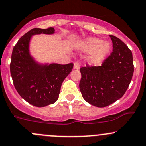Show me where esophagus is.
Instances as JSON below:
<instances>
[{"mask_svg": "<svg viewBox=\"0 0 146 146\" xmlns=\"http://www.w3.org/2000/svg\"><path fill=\"white\" fill-rule=\"evenodd\" d=\"M80 68V64L78 62H75L74 63V65H73V68L74 69H79Z\"/></svg>", "mask_w": 146, "mask_h": 146, "instance_id": "1", "label": "esophagus"}]
</instances>
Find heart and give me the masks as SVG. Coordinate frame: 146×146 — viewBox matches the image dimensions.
Masks as SVG:
<instances>
[{
	"label": "heart",
	"instance_id": "1",
	"mask_svg": "<svg viewBox=\"0 0 146 146\" xmlns=\"http://www.w3.org/2000/svg\"><path fill=\"white\" fill-rule=\"evenodd\" d=\"M85 49L87 51L94 50L90 60L94 64H98L110 52V45L108 42H102L99 38H90L85 41Z\"/></svg>",
	"mask_w": 146,
	"mask_h": 146
}]
</instances>
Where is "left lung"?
Returning <instances> with one entry per match:
<instances>
[{
	"instance_id": "obj_1",
	"label": "left lung",
	"mask_w": 146,
	"mask_h": 146,
	"mask_svg": "<svg viewBox=\"0 0 146 146\" xmlns=\"http://www.w3.org/2000/svg\"><path fill=\"white\" fill-rule=\"evenodd\" d=\"M113 52L101 66H86L81 73L79 87L83 99L96 107H106L120 99L127 91L134 73L133 56L129 47L110 35Z\"/></svg>"
}]
</instances>
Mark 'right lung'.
<instances>
[{"label":"right lung","instance_id":"right-lung-1","mask_svg":"<svg viewBox=\"0 0 146 146\" xmlns=\"http://www.w3.org/2000/svg\"><path fill=\"white\" fill-rule=\"evenodd\" d=\"M54 29L34 28L26 33L13 47L10 73L15 89L21 97L31 105L44 107L52 104L59 98L63 81L73 68V64L41 65L29 54L32 36L52 34Z\"/></svg>","mask_w":146,"mask_h":146}]
</instances>
